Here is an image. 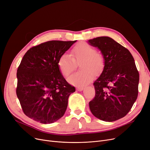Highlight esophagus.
I'll return each instance as SVG.
<instances>
[{"label":"esophagus","instance_id":"esophagus-1","mask_svg":"<svg viewBox=\"0 0 150 150\" xmlns=\"http://www.w3.org/2000/svg\"><path fill=\"white\" fill-rule=\"evenodd\" d=\"M84 89V88L83 87H78L77 88V90L79 91H81Z\"/></svg>","mask_w":150,"mask_h":150}]
</instances>
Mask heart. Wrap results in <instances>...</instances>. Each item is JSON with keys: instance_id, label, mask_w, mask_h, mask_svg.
Instances as JSON below:
<instances>
[{"instance_id": "obj_1", "label": "heart", "mask_w": 150, "mask_h": 150, "mask_svg": "<svg viewBox=\"0 0 150 150\" xmlns=\"http://www.w3.org/2000/svg\"><path fill=\"white\" fill-rule=\"evenodd\" d=\"M79 64L81 71L70 75L68 81L76 86H84L93 80L94 74L99 75L105 66V59L96 49L89 44L81 42L73 48L70 55L62 54L57 61L61 74L68 76Z\"/></svg>"}]
</instances>
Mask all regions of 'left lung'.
Masks as SVG:
<instances>
[{
	"mask_svg": "<svg viewBox=\"0 0 150 150\" xmlns=\"http://www.w3.org/2000/svg\"><path fill=\"white\" fill-rule=\"evenodd\" d=\"M88 43L98 48L105 66L94 83V98L89 103L91 113L108 122L118 120L131 110L138 96L139 74L130 51L109 37L91 39Z\"/></svg>",
	"mask_w": 150,
	"mask_h": 150,
	"instance_id": "8db88e82",
	"label": "left lung"
}]
</instances>
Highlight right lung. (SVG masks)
Instances as JSON below:
<instances>
[{
  "instance_id": "right-lung-1",
  "label": "right lung",
  "mask_w": 150,
  "mask_h": 150,
  "mask_svg": "<svg viewBox=\"0 0 150 150\" xmlns=\"http://www.w3.org/2000/svg\"><path fill=\"white\" fill-rule=\"evenodd\" d=\"M76 42L48 41L30 48L23 56L17 70L16 95L29 118L50 124L66 112L75 88L65 80L57 61Z\"/></svg>"
}]
</instances>
